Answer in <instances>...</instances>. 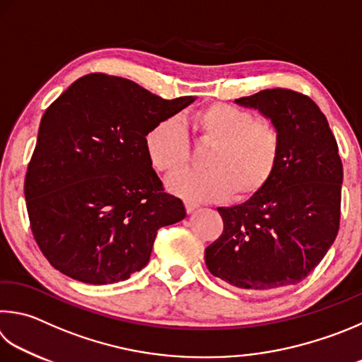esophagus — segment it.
<instances>
[{
	"label": "esophagus",
	"instance_id": "obj_1",
	"mask_svg": "<svg viewBox=\"0 0 362 362\" xmlns=\"http://www.w3.org/2000/svg\"><path fill=\"white\" fill-rule=\"evenodd\" d=\"M199 206L198 204H194V202H192V201H185V209H187V212L188 214H193L196 209H198Z\"/></svg>",
	"mask_w": 362,
	"mask_h": 362
}]
</instances>
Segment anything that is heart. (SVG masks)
Instances as JSON below:
<instances>
[{"mask_svg": "<svg viewBox=\"0 0 362 362\" xmlns=\"http://www.w3.org/2000/svg\"><path fill=\"white\" fill-rule=\"evenodd\" d=\"M198 139L212 148L206 170H187L168 180L170 193L192 201H221L258 194L271 182L280 158V136L267 120H255L250 110L214 103L193 117ZM144 147L152 166L174 174L189 160L187 131L177 118H166L147 131Z\"/></svg>", "mask_w": 362, "mask_h": 362, "instance_id": "b5f03b06", "label": "heart"}]
</instances>
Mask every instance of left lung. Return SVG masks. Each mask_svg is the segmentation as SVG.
I'll return each instance as SVG.
<instances>
[{"mask_svg":"<svg viewBox=\"0 0 362 362\" xmlns=\"http://www.w3.org/2000/svg\"><path fill=\"white\" fill-rule=\"evenodd\" d=\"M280 136L271 182L244 204L218 207L223 234L206 248L210 274L240 290L299 284L336 240L344 169L325 114L310 98L269 88L235 100Z\"/></svg>","mask_w":362,"mask_h":362,"instance_id":"8db88e82","label":"left lung"}]
</instances>
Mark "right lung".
I'll return each mask as SVG.
<instances>
[{"mask_svg": "<svg viewBox=\"0 0 362 362\" xmlns=\"http://www.w3.org/2000/svg\"><path fill=\"white\" fill-rule=\"evenodd\" d=\"M196 100L150 93L123 77L87 74L45 110L25 177L30 225L57 271L91 285L147 266L158 229L187 216L163 192L147 131Z\"/></svg>", "mask_w": 362, "mask_h": 362, "instance_id": "1", "label": "right lung"}]
</instances>
